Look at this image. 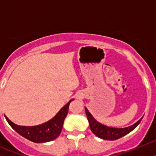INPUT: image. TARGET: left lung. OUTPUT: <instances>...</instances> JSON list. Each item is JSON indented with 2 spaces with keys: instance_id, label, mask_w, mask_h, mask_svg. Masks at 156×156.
<instances>
[{
  "instance_id": "left-lung-1",
  "label": "left lung",
  "mask_w": 156,
  "mask_h": 156,
  "mask_svg": "<svg viewBox=\"0 0 156 156\" xmlns=\"http://www.w3.org/2000/svg\"><path fill=\"white\" fill-rule=\"evenodd\" d=\"M86 111V115L87 117L88 122L90 124V128L91 131L94 133L98 137L103 139V140H114L123 137L129 132H131L133 129L137 127V125L139 124L142 119L143 117H141L137 122H135L134 124L131 126H127L124 128H115L110 127V126H105L99 122H98L96 119L94 118L93 115L90 114V112L88 111L87 108H85Z\"/></svg>"
}]
</instances>
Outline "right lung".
I'll use <instances>...</instances> for the list:
<instances>
[{"label": "right lung", "instance_id": "add662e5", "mask_svg": "<svg viewBox=\"0 0 156 156\" xmlns=\"http://www.w3.org/2000/svg\"><path fill=\"white\" fill-rule=\"evenodd\" d=\"M73 100L74 99L70 100L66 105L63 106L51 119L37 126H19L12 122L7 116H5V118L9 125L25 138L34 143L48 142L57 138L61 133L63 122L68 113L69 106Z\"/></svg>", "mask_w": 156, "mask_h": 156}]
</instances>
